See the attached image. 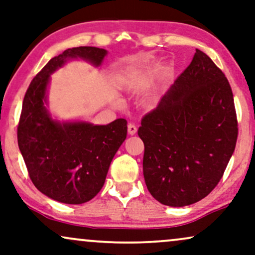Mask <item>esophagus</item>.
<instances>
[{
  "label": "esophagus",
  "instance_id": "obj_1",
  "mask_svg": "<svg viewBox=\"0 0 255 255\" xmlns=\"http://www.w3.org/2000/svg\"><path fill=\"white\" fill-rule=\"evenodd\" d=\"M128 134H135V132H137V127L133 123H128Z\"/></svg>",
  "mask_w": 255,
  "mask_h": 255
}]
</instances>
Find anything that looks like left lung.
I'll list each match as a JSON object with an SVG mask.
<instances>
[{
  "instance_id": "left-lung-1",
  "label": "left lung",
  "mask_w": 255,
  "mask_h": 255,
  "mask_svg": "<svg viewBox=\"0 0 255 255\" xmlns=\"http://www.w3.org/2000/svg\"><path fill=\"white\" fill-rule=\"evenodd\" d=\"M138 135L145 184L160 204L187 206L217 186L236 148L238 122L229 81L205 52L196 49Z\"/></svg>"
}]
</instances>
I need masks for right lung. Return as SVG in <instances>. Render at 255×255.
Masks as SVG:
<instances>
[{"label":"right lung","mask_w":255,"mask_h":255,"mask_svg":"<svg viewBox=\"0 0 255 255\" xmlns=\"http://www.w3.org/2000/svg\"><path fill=\"white\" fill-rule=\"evenodd\" d=\"M107 55L105 49L96 47L67 49L35 76L23 99L19 151L36 188L59 203H87L101 191L112 158L127 138L128 125L124 118L107 125L55 120L48 109L50 76L71 59L98 68Z\"/></svg>","instance_id":"right-lung-1"}]
</instances>
